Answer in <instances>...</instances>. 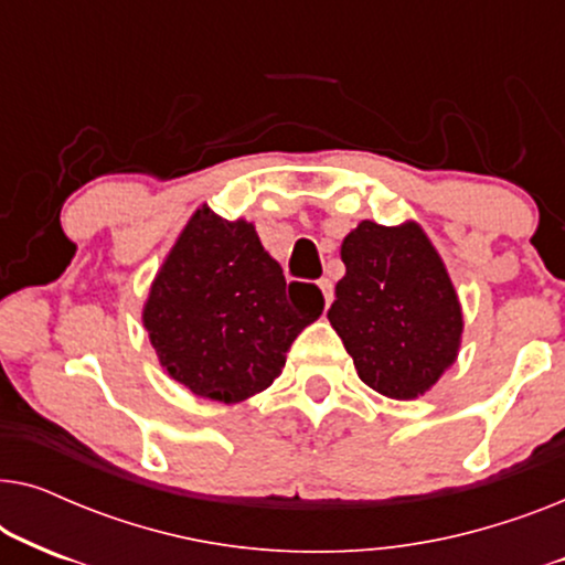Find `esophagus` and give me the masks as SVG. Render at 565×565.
I'll use <instances>...</instances> for the list:
<instances>
[{"label": "esophagus", "instance_id": "1", "mask_svg": "<svg viewBox=\"0 0 565 565\" xmlns=\"http://www.w3.org/2000/svg\"><path fill=\"white\" fill-rule=\"evenodd\" d=\"M319 288H321V292H323V303H327V308H329L331 300H334V282H331L329 277H321Z\"/></svg>", "mask_w": 565, "mask_h": 565}]
</instances>
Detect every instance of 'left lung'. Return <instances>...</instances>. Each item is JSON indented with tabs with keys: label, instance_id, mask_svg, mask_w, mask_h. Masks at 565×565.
I'll list each match as a JSON object with an SVG mask.
<instances>
[{
	"label": "left lung",
	"instance_id": "left-lung-1",
	"mask_svg": "<svg viewBox=\"0 0 565 565\" xmlns=\"http://www.w3.org/2000/svg\"><path fill=\"white\" fill-rule=\"evenodd\" d=\"M347 275L329 321L362 383L388 398L422 396L458 358L462 313L447 269L416 223L362 221L342 244Z\"/></svg>",
	"mask_w": 565,
	"mask_h": 565
}]
</instances>
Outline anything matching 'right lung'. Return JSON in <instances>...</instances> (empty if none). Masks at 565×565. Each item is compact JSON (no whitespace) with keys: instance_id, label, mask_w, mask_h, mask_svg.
Segmentation results:
<instances>
[{"instance_id":"add662e5","label":"right lung","mask_w":565,"mask_h":565,"mask_svg":"<svg viewBox=\"0 0 565 565\" xmlns=\"http://www.w3.org/2000/svg\"><path fill=\"white\" fill-rule=\"evenodd\" d=\"M321 311V290L285 282L252 223L223 221L203 205L151 285L143 327L177 383L238 404L273 385L290 344Z\"/></svg>"}]
</instances>
